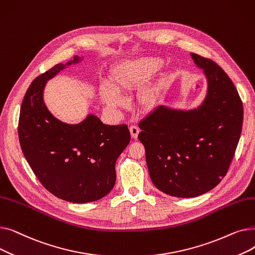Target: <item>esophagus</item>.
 Returning a JSON list of instances; mask_svg holds the SVG:
<instances>
[{"label": "esophagus", "instance_id": "34e87169", "mask_svg": "<svg viewBox=\"0 0 255 255\" xmlns=\"http://www.w3.org/2000/svg\"><path fill=\"white\" fill-rule=\"evenodd\" d=\"M129 130H130V134H131L132 138H137V135L139 133V129L136 126H130Z\"/></svg>", "mask_w": 255, "mask_h": 255}]
</instances>
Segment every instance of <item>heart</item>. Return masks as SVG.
Listing matches in <instances>:
<instances>
[{
  "label": "heart",
  "mask_w": 255,
  "mask_h": 255,
  "mask_svg": "<svg viewBox=\"0 0 255 255\" xmlns=\"http://www.w3.org/2000/svg\"><path fill=\"white\" fill-rule=\"evenodd\" d=\"M164 65V60L159 57H142L126 60L116 64L110 73V87L102 85L99 96L104 105L111 110H117L124 105L121 95H125L139 89L145 82L156 74ZM165 80L161 79L143 88L138 94V103L143 111H151L161 93Z\"/></svg>",
  "instance_id": "1"
}]
</instances>
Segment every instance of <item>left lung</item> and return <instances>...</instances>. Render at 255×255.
Returning <instances> with one entry per match:
<instances>
[{"instance_id":"8db88e82","label":"left lung","mask_w":255,"mask_h":255,"mask_svg":"<svg viewBox=\"0 0 255 255\" xmlns=\"http://www.w3.org/2000/svg\"><path fill=\"white\" fill-rule=\"evenodd\" d=\"M190 55L207 79L202 103L159 105L138 125L153 184L184 198L210 191L224 178L243 124V104L229 75L213 61Z\"/></svg>"}]
</instances>
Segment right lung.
Masks as SVG:
<instances>
[{
	"instance_id": "obj_1",
	"label": "right lung",
	"mask_w": 255,
	"mask_h": 255,
	"mask_svg": "<svg viewBox=\"0 0 255 255\" xmlns=\"http://www.w3.org/2000/svg\"><path fill=\"white\" fill-rule=\"evenodd\" d=\"M74 56L36 77L20 107L18 136L22 153L45 188L59 198L85 204L98 200L114 188L116 161L130 141L126 125H106L94 114L77 124L57 119L45 105L49 79L83 62Z\"/></svg>"
}]
</instances>
